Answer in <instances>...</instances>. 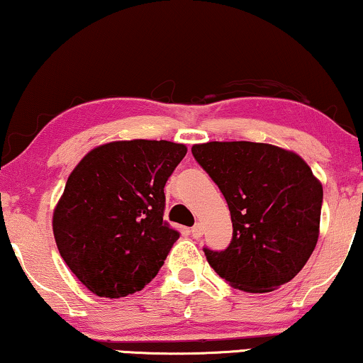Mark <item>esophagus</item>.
<instances>
[{
	"label": "esophagus",
	"instance_id": "1",
	"mask_svg": "<svg viewBox=\"0 0 363 363\" xmlns=\"http://www.w3.org/2000/svg\"><path fill=\"white\" fill-rule=\"evenodd\" d=\"M191 233H192L194 238H201L203 235V228H202L201 223H196V225L191 228Z\"/></svg>",
	"mask_w": 363,
	"mask_h": 363
}]
</instances>
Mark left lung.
Wrapping results in <instances>:
<instances>
[{"label":"left lung","mask_w":363,"mask_h":363,"mask_svg":"<svg viewBox=\"0 0 363 363\" xmlns=\"http://www.w3.org/2000/svg\"><path fill=\"white\" fill-rule=\"evenodd\" d=\"M192 155L232 216L227 250H203L235 289L269 293L298 274L319 238L323 184L294 151L252 141H211Z\"/></svg>","instance_id":"8db88e82"}]
</instances>
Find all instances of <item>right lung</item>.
<instances>
[{
	"label": "right lung",
	"mask_w": 363,
	"mask_h": 363,
	"mask_svg": "<svg viewBox=\"0 0 363 363\" xmlns=\"http://www.w3.org/2000/svg\"><path fill=\"white\" fill-rule=\"evenodd\" d=\"M187 146L172 141H111L70 172L54 207L60 257L100 298H123L156 277L179 233L162 222L167 177Z\"/></svg>",
	"instance_id": "add662e5"
}]
</instances>
